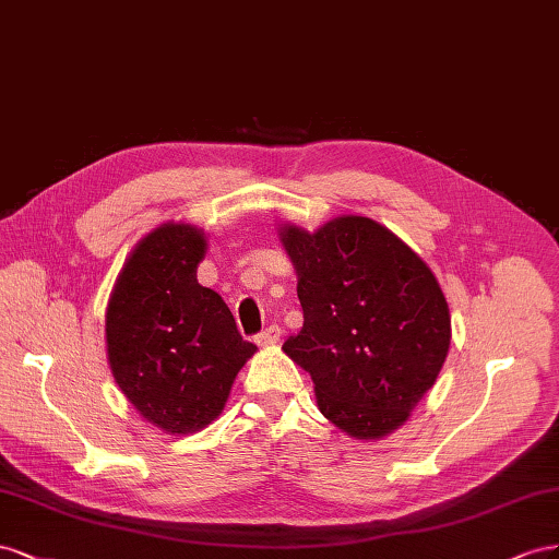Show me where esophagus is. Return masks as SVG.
<instances>
[{"label": "esophagus", "mask_w": 559, "mask_h": 559, "mask_svg": "<svg viewBox=\"0 0 559 559\" xmlns=\"http://www.w3.org/2000/svg\"><path fill=\"white\" fill-rule=\"evenodd\" d=\"M281 328L276 323H271L269 328H264L258 337H254V342H258L260 346H269V344H276L281 340Z\"/></svg>", "instance_id": "esophagus-1"}]
</instances>
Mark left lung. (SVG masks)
I'll return each instance as SVG.
<instances>
[{"label": "left lung", "instance_id": "obj_1", "mask_svg": "<svg viewBox=\"0 0 559 559\" xmlns=\"http://www.w3.org/2000/svg\"><path fill=\"white\" fill-rule=\"evenodd\" d=\"M305 325L283 350L313 384L318 409L344 433H391L436 384L448 358L450 309L417 252L370 217L316 234L285 227Z\"/></svg>", "mask_w": 559, "mask_h": 559}]
</instances>
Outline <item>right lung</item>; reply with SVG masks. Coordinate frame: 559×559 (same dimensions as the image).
Here are the masks:
<instances>
[{
    "label": "right lung",
    "mask_w": 559,
    "mask_h": 559,
    "mask_svg": "<svg viewBox=\"0 0 559 559\" xmlns=\"http://www.w3.org/2000/svg\"><path fill=\"white\" fill-rule=\"evenodd\" d=\"M205 238L164 225L142 238L107 307V356L119 389L154 426L187 436L225 407L254 354L215 290L197 281Z\"/></svg>",
    "instance_id": "add662e5"
}]
</instances>
